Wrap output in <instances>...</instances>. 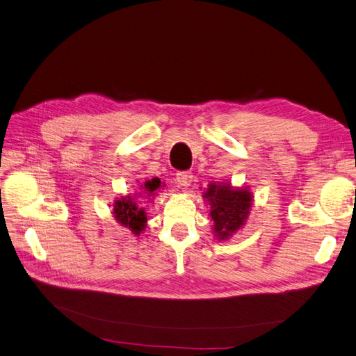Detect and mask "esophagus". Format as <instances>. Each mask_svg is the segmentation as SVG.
I'll return each mask as SVG.
<instances>
[{"mask_svg": "<svg viewBox=\"0 0 356 356\" xmlns=\"http://www.w3.org/2000/svg\"><path fill=\"white\" fill-rule=\"evenodd\" d=\"M177 182L181 186V187H190L191 182H193V175L191 172H178L177 174Z\"/></svg>", "mask_w": 356, "mask_h": 356, "instance_id": "34e87169", "label": "esophagus"}]
</instances>
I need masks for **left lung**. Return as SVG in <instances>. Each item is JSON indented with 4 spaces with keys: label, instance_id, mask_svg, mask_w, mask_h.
I'll return each mask as SVG.
<instances>
[{
    "label": "left lung",
    "instance_id": "1",
    "mask_svg": "<svg viewBox=\"0 0 356 356\" xmlns=\"http://www.w3.org/2000/svg\"><path fill=\"white\" fill-rule=\"evenodd\" d=\"M203 199L211 207L212 232L220 242L229 241L243 227L254 203L250 187H233L230 182H211Z\"/></svg>",
    "mask_w": 356,
    "mask_h": 356
}]
</instances>
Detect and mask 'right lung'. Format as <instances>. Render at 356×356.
I'll return each mask as SVG.
<instances>
[{
	"label": "right lung",
	"instance_id": "add662e5",
	"mask_svg": "<svg viewBox=\"0 0 356 356\" xmlns=\"http://www.w3.org/2000/svg\"><path fill=\"white\" fill-rule=\"evenodd\" d=\"M163 187L165 184L159 178L147 179L143 186H139V188L143 190L139 191V196L147 195L148 199L152 200V197L157 195V191H160ZM139 196H122L113 203V215L115 221L135 236L144 233L148 220L145 208L139 207V203L136 202V197Z\"/></svg>",
	"mask_w": 356,
	"mask_h": 356
}]
</instances>
